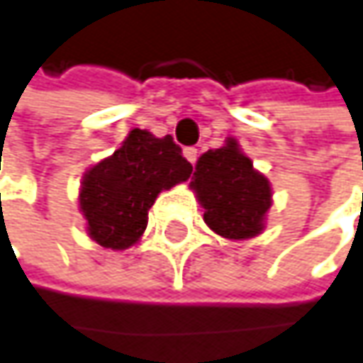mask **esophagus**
I'll return each mask as SVG.
<instances>
[{"label": "esophagus", "instance_id": "obj_1", "mask_svg": "<svg viewBox=\"0 0 363 363\" xmlns=\"http://www.w3.org/2000/svg\"><path fill=\"white\" fill-rule=\"evenodd\" d=\"M182 153H184V157H186L191 164H195V162H197V149L195 147H184Z\"/></svg>", "mask_w": 363, "mask_h": 363}]
</instances>
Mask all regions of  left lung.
<instances>
[{"mask_svg": "<svg viewBox=\"0 0 363 363\" xmlns=\"http://www.w3.org/2000/svg\"><path fill=\"white\" fill-rule=\"evenodd\" d=\"M191 186L206 208V224L226 239H249L262 233L272 206L268 181L253 170L235 139L206 151L195 166Z\"/></svg>", "mask_w": 363, "mask_h": 363, "instance_id": "obj_1", "label": "left lung"}]
</instances>
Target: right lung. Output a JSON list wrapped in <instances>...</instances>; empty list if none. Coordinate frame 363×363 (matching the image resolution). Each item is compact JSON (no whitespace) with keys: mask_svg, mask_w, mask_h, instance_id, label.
<instances>
[{"mask_svg":"<svg viewBox=\"0 0 363 363\" xmlns=\"http://www.w3.org/2000/svg\"><path fill=\"white\" fill-rule=\"evenodd\" d=\"M193 166L170 135L135 128L114 155L93 166L79 195L86 230L101 247L126 249L147 228L149 208L160 191L186 181Z\"/></svg>","mask_w":363,"mask_h":363,"instance_id":"obj_1","label":"right lung"}]
</instances>
